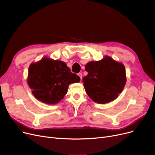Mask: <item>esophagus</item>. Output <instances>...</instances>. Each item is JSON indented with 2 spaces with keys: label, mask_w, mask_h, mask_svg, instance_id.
Listing matches in <instances>:
<instances>
[{
  "label": "esophagus",
  "mask_w": 155,
  "mask_h": 155,
  "mask_svg": "<svg viewBox=\"0 0 155 155\" xmlns=\"http://www.w3.org/2000/svg\"><path fill=\"white\" fill-rule=\"evenodd\" d=\"M78 75L79 76L80 78H81V79L82 80V74L81 73H78Z\"/></svg>",
  "instance_id": "esophagus-1"
}]
</instances>
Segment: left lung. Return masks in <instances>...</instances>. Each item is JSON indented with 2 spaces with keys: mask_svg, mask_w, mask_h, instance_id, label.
<instances>
[{
  "mask_svg": "<svg viewBox=\"0 0 155 155\" xmlns=\"http://www.w3.org/2000/svg\"><path fill=\"white\" fill-rule=\"evenodd\" d=\"M87 75L82 79L85 90L93 102L104 104L115 100L126 83L124 65L105 56L86 65Z\"/></svg>",
  "mask_w": 155,
  "mask_h": 155,
  "instance_id": "left-lung-1",
  "label": "left lung"
}]
</instances>
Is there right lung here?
I'll return each instance as SVG.
<instances>
[{"label":"right lung","mask_w":155,"mask_h":155,"mask_svg":"<svg viewBox=\"0 0 155 155\" xmlns=\"http://www.w3.org/2000/svg\"><path fill=\"white\" fill-rule=\"evenodd\" d=\"M80 81L64 62L48 57L30 64L27 78L34 97L47 104L58 103L67 93L69 84Z\"/></svg>","instance_id":"1"}]
</instances>
